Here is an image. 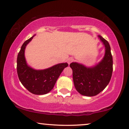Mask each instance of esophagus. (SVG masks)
<instances>
[{"mask_svg":"<svg viewBox=\"0 0 129 129\" xmlns=\"http://www.w3.org/2000/svg\"><path fill=\"white\" fill-rule=\"evenodd\" d=\"M67 61H68V64H70V63H71L72 62V61H73V58H72V57H69V59H68V60H67Z\"/></svg>","mask_w":129,"mask_h":129,"instance_id":"esophagus-1","label":"esophagus"}]
</instances>
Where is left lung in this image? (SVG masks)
I'll return each instance as SVG.
<instances>
[{"mask_svg":"<svg viewBox=\"0 0 129 129\" xmlns=\"http://www.w3.org/2000/svg\"><path fill=\"white\" fill-rule=\"evenodd\" d=\"M105 46V55L100 62L93 68H86L77 63H70L73 70L75 87L80 94L94 96L105 89L110 82L113 72V57L110 46L106 40L99 36Z\"/></svg>","mask_w":129,"mask_h":129,"instance_id":"obj_1","label":"left lung"}]
</instances>
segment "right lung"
<instances>
[{
	"label": "right lung",
	"mask_w": 129,
	"mask_h": 129,
	"mask_svg": "<svg viewBox=\"0 0 129 129\" xmlns=\"http://www.w3.org/2000/svg\"><path fill=\"white\" fill-rule=\"evenodd\" d=\"M33 38V36L24 42L17 55V75L23 86L30 92L35 94H45L52 90L58 77L63 69L68 66V64L60 63L41 70H34L28 66L24 58V49Z\"/></svg>",
	"instance_id": "1"
}]
</instances>
